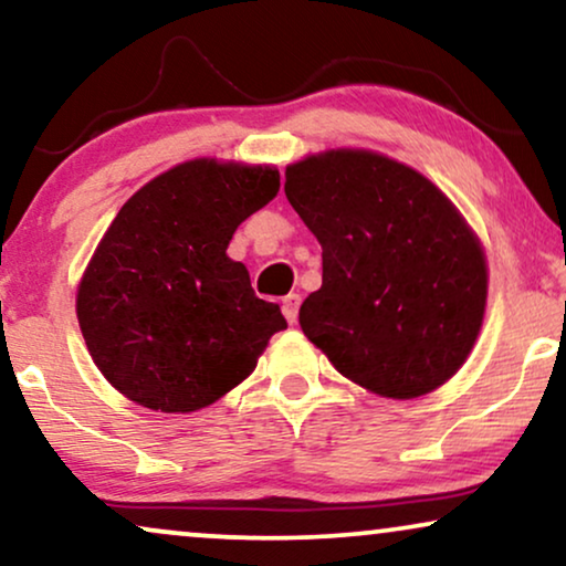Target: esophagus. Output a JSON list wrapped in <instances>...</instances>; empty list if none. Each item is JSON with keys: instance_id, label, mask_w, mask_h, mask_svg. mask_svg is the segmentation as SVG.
Segmentation results:
<instances>
[{"instance_id": "obj_1", "label": "esophagus", "mask_w": 566, "mask_h": 566, "mask_svg": "<svg viewBox=\"0 0 566 566\" xmlns=\"http://www.w3.org/2000/svg\"><path fill=\"white\" fill-rule=\"evenodd\" d=\"M300 303H303V297H300L297 292H290V295L282 300V313H284V318H287L290 323H295V321H297Z\"/></svg>"}]
</instances>
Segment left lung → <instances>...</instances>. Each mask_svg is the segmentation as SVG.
I'll return each mask as SVG.
<instances>
[{"label":"left lung","instance_id":"1","mask_svg":"<svg viewBox=\"0 0 566 566\" xmlns=\"http://www.w3.org/2000/svg\"><path fill=\"white\" fill-rule=\"evenodd\" d=\"M284 176L323 248L303 334L378 396L417 398L453 378L476 344L489 282L484 248L453 201L370 149H328Z\"/></svg>","mask_w":566,"mask_h":566}]
</instances>
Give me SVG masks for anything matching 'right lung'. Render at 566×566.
<instances>
[{"mask_svg": "<svg viewBox=\"0 0 566 566\" xmlns=\"http://www.w3.org/2000/svg\"><path fill=\"white\" fill-rule=\"evenodd\" d=\"M276 191V168L201 157L153 178L120 207L77 290L87 352L118 394L188 413L253 373L287 321L276 303L255 297L228 245Z\"/></svg>", "mask_w": 566, "mask_h": 566, "instance_id": "right-lung-1", "label": "right lung"}]
</instances>
